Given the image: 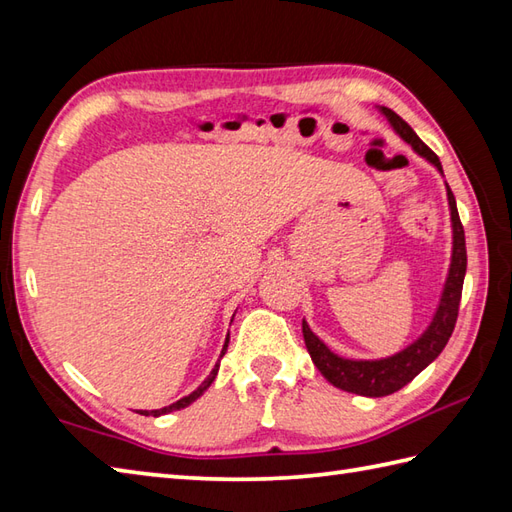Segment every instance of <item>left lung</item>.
<instances>
[{
  "label": "left lung",
  "mask_w": 512,
  "mask_h": 512,
  "mask_svg": "<svg viewBox=\"0 0 512 512\" xmlns=\"http://www.w3.org/2000/svg\"><path fill=\"white\" fill-rule=\"evenodd\" d=\"M383 114L389 118V123L394 125L396 132L402 140L418 151L422 158H427L431 165H436L438 171H442V165L438 156L422 143L418 134L402 121V118L391 112L389 107H383ZM447 195H449V209H451V222H453V257H451V268L447 284H444V292L440 299V306L436 310V317H433L431 325L427 328L416 343H411L407 350H402L389 358H380V361H352V358H341L334 352L328 350L317 334H314L308 323H301L303 330V341H306L308 352L312 356V363L319 367V372L328 378V383L339 387L343 391H350V394L358 396H369V398H380L389 396L394 391L402 389L407 383H411L424 367L431 361H436L444 345L449 343L455 321H458L460 312V299H462V286H464V275H466V242H464V226L460 222L458 206H455L453 191L447 184Z\"/></svg>",
  "instance_id": "1"
}]
</instances>
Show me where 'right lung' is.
Listing matches in <instances>:
<instances>
[{"mask_svg":"<svg viewBox=\"0 0 512 512\" xmlns=\"http://www.w3.org/2000/svg\"><path fill=\"white\" fill-rule=\"evenodd\" d=\"M226 347H228V336H226V343H224V347H222V354L220 356H224V352H226ZM217 369H220V363H217L215 367H213V372H211V376L204 380V383L195 389V391H191L189 396H184V398H180L178 402H173V405H169V407H162V409H154V411H138V413H143V416H162V413H171V411H178V409H184L187 405H191L193 400H198L206 389L211 387V383L215 380V376H217Z\"/></svg>","mask_w":512,"mask_h":512,"instance_id":"right-lung-1","label":"right lung"}]
</instances>
